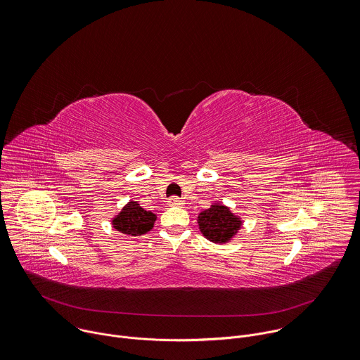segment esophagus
I'll list each match as a JSON object with an SVG mask.
<instances>
[{
	"label": "esophagus",
	"mask_w": 360,
	"mask_h": 360,
	"mask_svg": "<svg viewBox=\"0 0 360 360\" xmlns=\"http://www.w3.org/2000/svg\"><path fill=\"white\" fill-rule=\"evenodd\" d=\"M167 204H169V205H172V207H181L184 202H183V200H181V198H179V197L173 195V197H170V198H169Z\"/></svg>",
	"instance_id": "34e87169"
}]
</instances>
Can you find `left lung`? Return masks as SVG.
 <instances>
[{
    "label": "left lung",
    "instance_id": "obj_1",
    "mask_svg": "<svg viewBox=\"0 0 360 360\" xmlns=\"http://www.w3.org/2000/svg\"><path fill=\"white\" fill-rule=\"evenodd\" d=\"M197 222L201 233L214 243L229 242L242 225L240 218L222 204H214L211 208L200 212Z\"/></svg>",
    "mask_w": 360,
    "mask_h": 360
}]
</instances>
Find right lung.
Instances as JSON below:
<instances>
[{
    "label": "right lung",
    "instance_id": "add662e5",
    "mask_svg": "<svg viewBox=\"0 0 360 360\" xmlns=\"http://www.w3.org/2000/svg\"><path fill=\"white\" fill-rule=\"evenodd\" d=\"M156 215L143 210L136 201H129L112 219V226L129 236H141L153 228Z\"/></svg>",
    "mask_w": 360,
    "mask_h": 360
}]
</instances>
